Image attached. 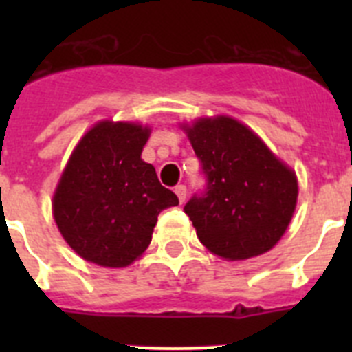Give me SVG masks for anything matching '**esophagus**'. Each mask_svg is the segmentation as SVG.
<instances>
[{
    "mask_svg": "<svg viewBox=\"0 0 352 352\" xmlns=\"http://www.w3.org/2000/svg\"><path fill=\"white\" fill-rule=\"evenodd\" d=\"M174 194L178 195L179 203H185L186 199V186L185 185H178L176 188H174Z\"/></svg>",
    "mask_w": 352,
    "mask_h": 352,
    "instance_id": "34e87169",
    "label": "esophagus"
}]
</instances>
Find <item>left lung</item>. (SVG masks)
<instances>
[{"label":"left lung","mask_w":352,"mask_h":352,"mask_svg":"<svg viewBox=\"0 0 352 352\" xmlns=\"http://www.w3.org/2000/svg\"><path fill=\"white\" fill-rule=\"evenodd\" d=\"M179 129L208 176L206 194L185 206L199 241L226 261L272 250L296 210V173L250 126L231 116L197 118Z\"/></svg>","instance_id":"obj_1"}]
</instances>
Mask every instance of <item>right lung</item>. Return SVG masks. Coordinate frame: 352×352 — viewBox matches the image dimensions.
Returning a JSON list of instances; mask_svg holds the SVG:
<instances>
[{"instance_id": "obj_1", "label": "right lung", "mask_w": 352, "mask_h": 352, "mask_svg": "<svg viewBox=\"0 0 352 352\" xmlns=\"http://www.w3.org/2000/svg\"><path fill=\"white\" fill-rule=\"evenodd\" d=\"M151 129L102 120L84 133L52 195V217L68 247L88 263L126 268L151 243L158 213L178 197L141 158Z\"/></svg>"}]
</instances>
